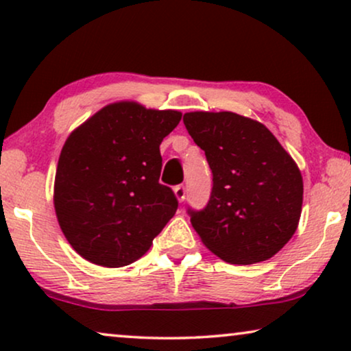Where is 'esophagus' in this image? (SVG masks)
I'll return each mask as SVG.
<instances>
[{
	"instance_id": "esophagus-1",
	"label": "esophagus",
	"mask_w": 351,
	"mask_h": 351,
	"mask_svg": "<svg viewBox=\"0 0 351 351\" xmlns=\"http://www.w3.org/2000/svg\"><path fill=\"white\" fill-rule=\"evenodd\" d=\"M174 193H176V198L180 201V203H184L185 201V186L184 185H177L176 189H174Z\"/></svg>"
}]
</instances>
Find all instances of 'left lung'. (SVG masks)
Wrapping results in <instances>:
<instances>
[{"instance_id": "obj_1", "label": "left lung", "mask_w": 351, "mask_h": 351, "mask_svg": "<svg viewBox=\"0 0 351 351\" xmlns=\"http://www.w3.org/2000/svg\"><path fill=\"white\" fill-rule=\"evenodd\" d=\"M186 131L204 150L213 191L190 222L209 251L249 265L275 256L299 225L302 174L262 123L232 112L184 114Z\"/></svg>"}]
</instances>
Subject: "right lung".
Returning <instances> with one entry per match:
<instances>
[{
	"label": "right lung",
	"mask_w": 351,
	"mask_h": 351,
	"mask_svg": "<svg viewBox=\"0 0 351 351\" xmlns=\"http://www.w3.org/2000/svg\"><path fill=\"white\" fill-rule=\"evenodd\" d=\"M180 118L176 110L117 102L66 138L54 208L65 238L86 261L110 268L136 262L176 214L174 191L160 184V145Z\"/></svg>",
	"instance_id": "1"
}]
</instances>
